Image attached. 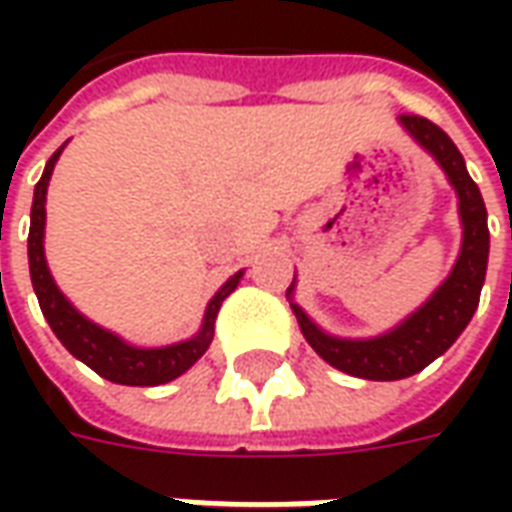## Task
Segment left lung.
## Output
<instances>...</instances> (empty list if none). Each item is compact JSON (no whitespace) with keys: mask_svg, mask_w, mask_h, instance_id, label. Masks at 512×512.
<instances>
[{"mask_svg":"<svg viewBox=\"0 0 512 512\" xmlns=\"http://www.w3.org/2000/svg\"><path fill=\"white\" fill-rule=\"evenodd\" d=\"M62 147L49 158V164L43 169V178L35 186V200H32V219H29V277H32V288L38 296L40 312L51 326V332L57 334L68 351H71L79 362L95 370L98 376L106 381L126 386H156L167 384L172 378L183 376L197 359H200L213 337V321L216 312L222 307V301L230 296L241 279V271L224 282L219 293L208 301L205 310V321H202V332L194 340L186 343H172L164 348H136L120 340L117 334L106 332L104 326H98L90 318H84L82 312L73 307L71 301L62 296L57 282L51 277L49 263H46V252H43V230H46V189H49L51 172L60 158Z\"/></svg>","mask_w":512,"mask_h":512,"instance_id":"obj_1","label":"left lung"}]
</instances>
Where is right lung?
Here are the masks:
<instances>
[{
	"instance_id": "1",
	"label": "right lung",
	"mask_w": 512,
	"mask_h": 512,
	"mask_svg": "<svg viewBox=\"0 0 512 512\" xmlns=\"http://www.w3.org/2000/svg\"><path fill=\"white\" fill-rule=\"evenodd\" d=\"M403 126L419 145H425L436 156L458 194L463 244L450 277L444 279V285L411 318L376 340H334L329 334H323L301 307L293 304L301 332L307 337V343L318 351V356H323L337 370H345L356 378H367V381H397V378L414 376L422 367H428L436 356L444 354L466 329V323L472 321L474 310L480 304V288H483L485 266H488V222H485L488 213H485V202L477 183L466 172L458 147L452 145L450 136L425 117H403ZM288 290H293V285Z\"/></svg>"
}]
</instances>
